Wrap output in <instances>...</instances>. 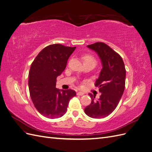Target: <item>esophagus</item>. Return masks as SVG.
<instances>
[{
  "label": "esophagus",
  "mask_w": 152,
  "mask_h": 152,
  "mask_svg": "<svg viewBox=\"0 0 152 152\" xmlns=\"http://www.w3.org/2000/svg\"><path fill=\"white\" fill-rule=\"evenodd\" d=\"M77 95H79V96H82V95L84 94V93H82V92H78V93H77Z\"/></svg>",
  "instance_id": "1"
}]
</instances>
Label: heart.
<instances>
[{
  "instance_id": "b5f03b06",
  "label": "heart",
  "mask_w": 152,
  "mask_h": 152,
  "mask_svg": "<svg viewBox=\"0 0 152 152\" xmlns=\"http://www.w3.org/2000/svg\"><path fill=\"white\" fill-rule=\"evenodd\" d=\"M82 59H83L85 65H86V64H92V65H94L95 66L97 63V59H96V57L93 54L90 53L85 54L82 56Z\"/></svg>"
}]
</instances>
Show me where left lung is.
Instances as JSON below:
<instances>
[{
    "instance_id": "left-lung-1",
    "label": "left lung",
    "mask_w": 152,
    "mask_h": 152,
    "mask_svg": "<svg viewBox=\"0 0 152 152\" xmlns=\"http://www.w3.org/2000/svg\"><path fill=\"white\" fill-rule=\"evenodd\" d=\"M87 47L98 53L103 68L95 82L102 94L98 100L89 93L91 103L84 112L91 118H104L111 114L120 102L125 89L126 71L122 57L105 43L98 42Z\"/></svg>"
}]
</instances>
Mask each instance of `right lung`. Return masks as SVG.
Returning a JSON list of instances; mask_svg holds the SVG:
<instances>
[{
	"mask_svg": "<svg viewBox=\"0 0 152 152\" xmlns=\"http://www.w3.org/2000/svg\"><path fill=\"white\" fill-rule=\"evenodd\" d=\"M76 47L60 44L44 48L32 62L29 72L30 95L35 108L49 118L62 117L67 111L69 101L76 95L72 89L59 90L56 78L65 70L68 58Z\"/></svg>",
	"mask_w": 152,
	"mask_h": 152,
	"instance_id": "1",
	"label": "right lung"
}]
</instances>
